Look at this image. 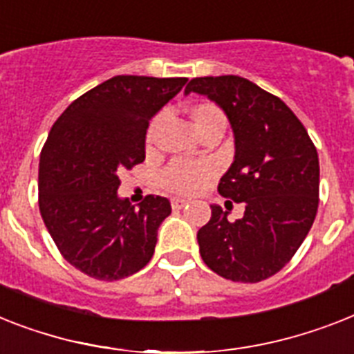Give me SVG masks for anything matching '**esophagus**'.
<instances>
[{
    "label": "esophagus",
    "mask_w": 354,
    "mask_h": 354,
    "mask_svg": "<svg viewBox=\"0 0 354 354\" xmlns=\"http://www.w3.org/2000/svg\"><path fill=\"white\" fill-rule=\"evenodd\" d=\"M187 203H189V200H185V198H172L171 200L172 209H182V207L187 205Z\"/></svg>",
    "instance_id": "1"
}]
</instances>
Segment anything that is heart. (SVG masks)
<instances>
[{
	"instance_id": "1",
	"label": "heart",
	"mask_w": 354,
	"mask_h": 354,
	"mask_svg": "<svg viewBox=\"0 0 354 354\" xmlns=\"http://www.w3.org/2000/svg\"><path fill=\"white\" fill-rule=\"evenodd\" d=\"M189 122L192 129L196 131L200 138L211 131H223L227 127V118L223 111L214 103L202 102L192 105L187 111ZM162 118L158 116L151 122L147 129V143L151 145L156 138L158 127H160ZM216 174L214 165L209 162H172L160 176L162 185L171 192L176 194H196L209 183L212 176Z\"/></svg>"
}]
</instances>
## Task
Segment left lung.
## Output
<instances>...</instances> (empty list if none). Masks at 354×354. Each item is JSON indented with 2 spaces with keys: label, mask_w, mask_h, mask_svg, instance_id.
<instances>
[{
  "label": "left lung",
  "mask_w": 354,
  "mask_h": 354,
  "mask_svg": "<svg viewBox=\"0 0 354 354\" xmlns=\"http://www.w3.org/2000/svg\"><path fill=\"white\" fill-rule=\"evenodd\" d=\"M198 93L223 109L234 132V162L218 192L245 211L236 222L220 205L198 231L205 266L232 281L257 283L280 271L306 240L318 211L320 165L295 112L240 76L194 77Z\"/></svg>",
  "instance_id": "obj_1"
}]
</instances>
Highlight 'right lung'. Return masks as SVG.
<instances>
[{
	"instance_id": "1",
	"label": "right lung",
	"mask_w": 354,
	"mask_h": 354,
	"mask_svg": "<svg viewBox=\"0 0 354 354\" xmlns=\"http://www.w3.org/2000/svg\"><path fill=\"white\" fill-rule=\"evenodd\" d=\"M185 83L114 76L74 100L48 132L39 154V212L63 258L87 277L122 280L151 261L171 203L149 194L134 209L118 196V174L145 160L151 118Z\"/></svg>"
}]
</instances>
